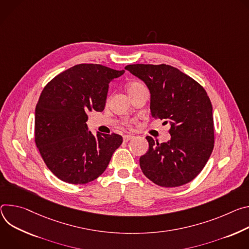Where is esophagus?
I'll use <instances>...</instances> for the list:
<instances>
[{
	"label": "esophagus",
	"mask_w": 249,
	"mask_h": 249,
	"mask_svg": "<svg viewBox=\"0 0 249 249\" xmlns=\"http://www.w3.org/2000/svg\"><path fill=\"white\" fill-rule=\"evenodd\" d=\"M133 137V135H131V134H124V142H128V141H130L131 139Z\"/></svg>",
	"instance_id": "esophagus-1"
}]
</instances>
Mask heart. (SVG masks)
<instances>
[{"instance_id":"b5f03b06","label":"heart","mask_w":249,"mask_h":249,"mask_svg":"<svg viewBox=\"0 0 249 249\" xmlns=\"http://www.w3.org/2000/svg\"><path fill=\"white\" fill-rule=\"evenodd\" d=\"M143 85H142L141 83L139 82H132V83H129V84L127 85V92H128V95L132 94V93H135L137 91H140L142 89H143Z\"/></svg>"}]
</instances>
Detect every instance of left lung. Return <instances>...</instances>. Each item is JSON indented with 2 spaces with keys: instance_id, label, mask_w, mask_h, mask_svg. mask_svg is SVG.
<instances>
[{
  "instance_id": "8db88e82",
  "label": "left lung",
  "mask_w": 249,
  "mask_h": 249,
  "mask_svg": "<svg viewBox=\"0 0 249 249\" xmlns=\"http://www.w3.org/2000/svg\"><path fill=\"white\" fill-rule=\"evenodd\" d=\"M124 69L147 86L152 118L171 125L166 142L146 136L149 148L140 158L143 174L161 187L189 183L203 170L213 148V107L207 92L170 65L131 64Z\"/></svg>"
}]
</instances>
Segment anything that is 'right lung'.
Here are the masks:
<instances>
[{
	"mask_svg": "<svg viewBox=\"0 0 249 249\" xmlns=\"http://www.w3.org/2000/svg\"><path fill=\"white\" fill-rule=\"evenodd\" d=\"M124 73L100 64H78L44 87L36 107V144L60 180L77 185L97 179L122 144L121 135H94L86 122L89 112L105 108L108 83Z\"/></svg>",
	"mask_w": 249,
	"mask_h": 249,
	"instance_id": "add662e5",
	"label": "right lung"
}]
</instances>
